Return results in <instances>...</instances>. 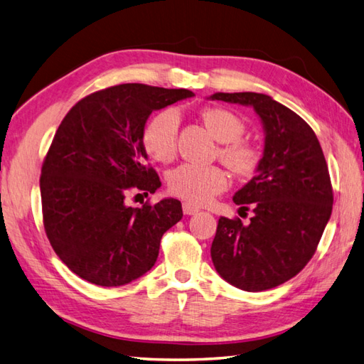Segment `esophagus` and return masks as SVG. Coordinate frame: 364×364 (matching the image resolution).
I'll return each instance as SVG.
<instances>
[{"instance_id":"34e87169","label":"esophagus","mask_w":364,"mask_h":364,"mask_svg":"<svg viewBox=\"0 0 364 364\" xmlns=\"http://www.w3.org/2000/svg\"><path fill=\"white\" fill-rule=\"evenodd\" d=\"M200 210L197 206L191 205V203H183V213L186 215H192V214H197Z\"/></svg>"}]
</instances>
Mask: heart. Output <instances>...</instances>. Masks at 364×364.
<instances>
[{"label": "heart", "mask_w": 364, "mask_h": 364, "mask_svg": "<svg viewBox=\"0 0 364 364\" xmlns=\"http://www.w3.org/2000/svg\"><path fill=\"white\" fill-rule=\"evenodd\" d=\"M211 134L223 142L219 154L241 175L252 173L258 166L259 154L253 145L239 141L244 133L242 120L233 112L211 107L202 114ZM180 114L173 107L161 111L146 123L142 142L146 153L158 162H170L176 154ZM228 188L225 170L218 166L181 164L168 173V189L188 202L203 205Z\"/></svg>", "instance_id": "heart-1"}]
</instances>
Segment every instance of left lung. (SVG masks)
<instances>
[{
  "label": "left lung",
  "mask_w": 364,
  "mask_h": 364,
  "mask_svg": "<svg viewBox=\"0 0 364 364\" xmlns=\"http://www.w3.org/2000/svg\"><path fill=\"white\" fill-rule=\"evenodd\" d=\"M219 102L250 106L264 131L257 175L233 202L253 215L220 218L211 245L218 274L236 288L266 291L297 275L316 252L333 206L328 167L314 131L289 107L257 92H215Z\"/></svg>",
  "instance_id": "8db88e82"
}]
</instances>
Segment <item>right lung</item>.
<instances>
[{"mask_svg":"<svg viewBox=\"0 0 364 364\" xmlns=\"http://www.w3.org/2000/svg\"><path fill=\"white\" fill-rule=\"evenodd\" d=\"M194 97L188 89L120 84L76 103L42 166L43 225L64 264L98 286H123L154 266L161 237L183 218L181 202L133 208L129 192L161 188L142 142L153 111Z\"/></svg>","mask_w":364,"mask_h":364,"instance_id":"right-lung-1","label":"right lung"}]
</instances>
